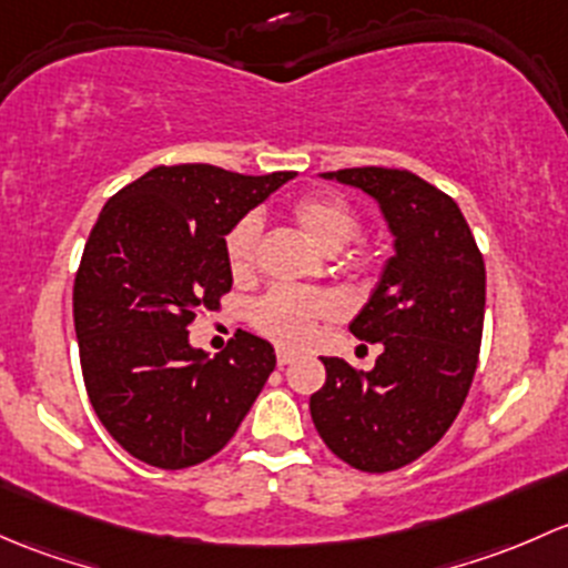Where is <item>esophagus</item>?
I'll use <instances>...</instances> for the list:
<instances>
[{
	"mask_svg": "<svg viewBox=\"0 0 568 568\" xmlns=\"http://www.w3.org/2000/svg\"><path fill=\"white\" fill-rule=\"evenodd\" d=\"M292 361H295V353H290V349H278V353H276V364L282 366V369H284V366H290Z\"/></svg>",
	"mask_w": 568,
	"mask_h": 568,
	"instance_id": "34e87169",
	"label": "esophagus"
}]
</instances>
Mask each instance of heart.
<instances>
[{"mask_svg":"<svg viewBox=\"0 0 568 568\" xmlns=\"http://www.w3.org/2000/svg\"><path fill=\"white\" fill-rule=\"evenodd\" d=\"M292 219L306 232V237L317 248L333 251L344 248L358 237L361 219L353 204L336 194H308L292 204ZM262 224L256 215H243L230 230L224 241V254L230 271L237 278L248 276L256 262V245H260ZM338 314L336 301L317 290H295V286H278L267 292L254 306V325L273 342L284 347H303L317 336L320 325Z\"/></svg>","mask_w":568,"mask_h":568,"instance_id":"1","label":"heart"}]
</instances>
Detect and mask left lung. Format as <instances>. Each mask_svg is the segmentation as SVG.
Returning a JSON list of instances; mask_svg holds the SVG:
<instances>
[{"label": "left lung", "instance_id": "8db88e82", "mask_svg": "<svg viewBox=\"0 0 568 568\" xmlns=\"http://www.w3.org/2000/svg\"><path fill=\"white\" fill-rule=\"evenodd\" d=\"M383 210L394 256L349 323L383 344L372 372L323 358L308 410L325 446L364 473H388L429 452L454 424L476 374L487 271L459 204L407 169H338Z\"/></svg>", "mask_w": 568, "mask_h": 568}]
</instances>
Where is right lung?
I'll list each match as a JSON object with an SVG mask.
<instances>
[{"mask_svg": "<svg viewBox=\"0 0 568 568\" xmlns=\"http://www.w3.org/2000/svg\"><path fill=\"white\" fill-rule=\"evenodd\" d=\"M292 178L155 166L103 204L75 273L73 323L95 415L131 457L163 470L210 459L276 369L265 338L237 331L207 358L189 325L232 290V226Z\"/></svg>", "mask_w": 568, "mask_h": 568, "instance_id": "1", "label": "right lung"}]
</instances>
